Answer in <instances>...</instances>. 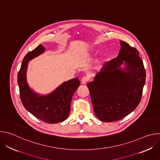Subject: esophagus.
Listing matches in <instances>:
<instances>
[{"mask_svg":"<svg viewBox=\"0 0 160 160\" xmlns=\"http://www.w3.org/2000/svg\"><path fill=\"white\" fill-rule=\"evenodd\" d=\"M89 80V77H87V76H84L81 80V82L82 84H86L87 83V82Z\"/></svg>","mask_w":160,"mask_h":160,"instance_id":"obj_1","label":"esophagus"}]
</instances>
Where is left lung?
I'll list each match as a JSON object with an SVG mask.
<instances>
[{
	"mask_svg": "<svg viewBox=\"0 0 160 160\" xmlns=\"http://www.w3.org/2000/svg\"><path fill=\"white\" fill-rule=\"evenodd\" d=\"M118 56L105 64L93 82L87 86L96 117L104 122L121 120L141 102L146 82V70L139 52L120 41ZM124 62L126 67L120 66Z\"/></svg>",
	"mask_w": 160,
	"mask_h": 160,
	"instance_id": "8db88e82",
	"label": "left lung"
}]
</instances>
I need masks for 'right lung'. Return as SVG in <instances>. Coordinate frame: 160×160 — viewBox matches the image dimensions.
I'll return each instance as SVG.
<instances>
[{
  "label": "right lung",
  "instance_id": "add662e5",
  "mask_svg": "<svg viewBox=\"0 0 160 160\" xmlns=\"http://www.w3.org/2000/svg\"><path fill=\"white\" fill-rule=\"evenodd\" d=\"M44 51L45 48L40 44L26 54L18 74V83L20 98L26 109L37 118L45 123L54 124L62 122L68 118L73 95L80 83L78 78H75L63 83L47 96H39L33 92L27 82L28 62Z\"/></svg>",
  "mask_w": 160,
  "mask_h": 160
}]
</instances>
